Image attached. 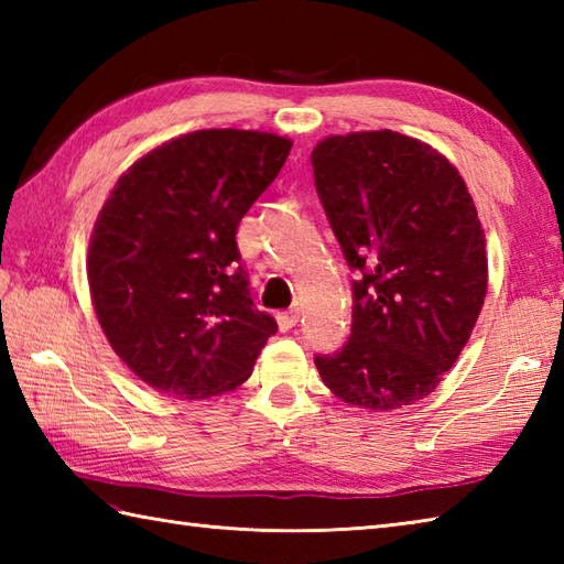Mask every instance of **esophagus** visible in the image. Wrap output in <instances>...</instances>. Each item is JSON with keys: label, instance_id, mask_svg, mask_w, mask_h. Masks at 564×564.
I'll use <instances>...</instances> for the list:
<instances>
[{"label": "esophagus", "instance_id": "1", "mask_svg": "<svg viewBox=\"0 0 564 564\" xmlns=\"http://www.w3.org/2000/svg\"><path fill=\"white\" fill-rule=\"evenodd\" d=\"M279 329L281 332H289V329H293L295 325H297V319H301V310L297 307H291V310H283V313H279Z\"/></svg>", "mask_w": 564, "mask_h": 564}]
</instances>
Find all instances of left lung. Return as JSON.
<instances>
[{"label":"left lung","mask_w":564,"mask_h":564,"mask_svg":"<svg viewBox=\"0 0 564 564\" xmlns=\"http://www.w3.org/2000/svg\"><path fill=\"white\" fill-rule=\"evenodd\" d=\"M315 186L354 281L351 339L315 366L334 398L392 412L438 388L487 295V245L460 172L394 130L327 135Z\"/></svg>","instance_id":"8db88e82"}]
</instances>
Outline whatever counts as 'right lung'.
<instances>
[{"label": "right lung", "instance_id": "obj_1", "mask_svg": "<svg viewBox=\"0 0 564 564\" xmlns=\"http://www.w3.org/2000/svg\"><path fill=\"white\" fill-rule=\"evenodd\" d=\"M291 148L267 130H194L138 158L104 200L87 254L91 305L152 390L232 392L279 329L251 303L235 235Z\"/></svg>", "mask_w": 564, "mask_h": 564}]
</instances>
